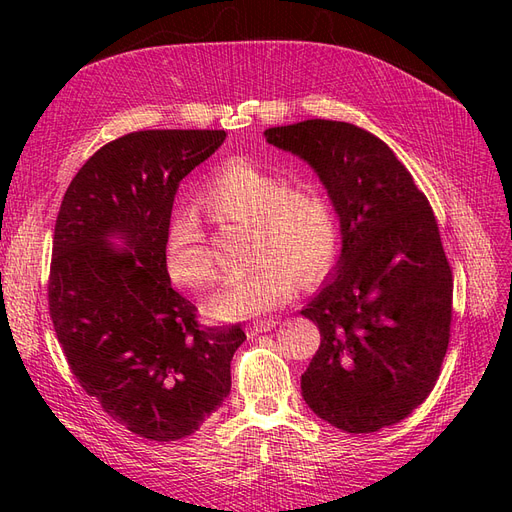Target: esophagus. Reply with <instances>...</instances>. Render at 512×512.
<instances>
[{
  "mask_svg": "<svg viewBox=\"0 0 512 512\" xmlns=\"http://www.w3.org/2000/svg\"><path fill=\"white\" fill-rule=\"evenodd\" d=\"M275 320H256L254 324H250V327H247V335L250 337H256V335H260V333H267V331H273L275 329Z\"/></svg>",
  "mask_w": 512,
  "mask_h": 512,
  "instance_id": "1",
  "label": "esophagus"
}]
</instances>
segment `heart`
<instances>
[{"label": "heart", "instance_id": "1", "mask_svg": "<svg viewBox=\"0 0 512 512\" xmlns=\"http://www.w3.org/2000/svg\"><path fill=\"white\" fill-rule=\"evenodd\" d=\"M198 203L213 220L252 224V260L213 294L209 312L220 320H245L273 312L297 288L322 282L339 252L335 207L318 185H292L271 168L235 158L207 179ZM164 258L181 286L203 288L215 280L205 226L192 209L168 222Z\"/></svg>", "mask_w": 512, "mask_h": 512}]
</instances>
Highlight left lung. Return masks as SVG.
Here are the masks:
<instances>
[{"label":"left lung","instance_id":"left-lung-1","mask_svg":"<svg viewBox=\"0 0 512 512\" xmlns=\"http://www.w3.org/2000/svg\"><path fill=\"white\" fill-rule=\"evenodd\" d=\"M265 138L314 168L342 230L335 271L301 309L320 329L305 404L348 433L404 421L436 386L451 337L453 273L429 200L352 123L307 119Z\"/></svg>","mask_w":512,"mask_h":512}]
</instances>
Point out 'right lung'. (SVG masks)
Listing matches in <instances>:
<instances>
[{
    "instance_id": "add662e5",
    "label": "right lung",
    "mask_w": 512,
    "mask_h": 512,
    "mask_svg": "<svg viewBox=\"0 0 512 512\" xmlns=\"http://www.w3.org/2000/svg\"><path fill=\"white\" fill-rule=\"evenodd\" d=\"M224 141V130L121 136L76 173L55 222L49 309L72 374L153 442L192 436L222 406L245 342L241 324L200 327L164 258L181 179Z\"/></svg>"
}]
</instances>
